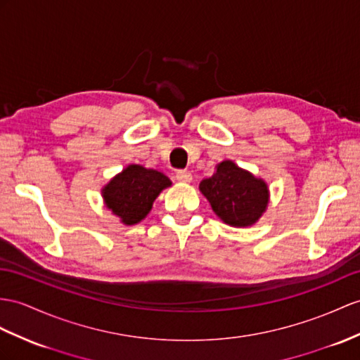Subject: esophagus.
Masks as SVG:
<instances>
[{
	"label": "esophagus",
	"instance_id": "esophagus-1",
	"mask_svg": "<svg viewBox=\"0 0 360 360\" xmlns=\"http://www.w3.org/2000/svg\"><path fill=\"white\" fill-rule=\"evenodd\" d=\"M175 179H177L181 183H189L192 180V174L186 169H180V171L175 172Z\"/></svg>",
	"mask_w": 360,
	"mask_h": 360
}]
</instances>
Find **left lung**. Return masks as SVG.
Instances as JSON below:
<instances>
[{
	"label": "left lung",
	"instance_id": "8db88e82",
	"mask_svg": "<svg viewBox=\"0 0 360 360\" xmlns=\"http://www.w3.org/2000/svg\"><path fill=\"white\" fill-rule=\"evenodd\" d=\"M200 191L209 200L214 212L235 227L255 223L269 201L266 183L231 160L218 165L212 177L200 183Z\"/></svg>",
	"mask_w": 360,
	"mask_h": 360
}]
</instances>
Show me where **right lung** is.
I'll list each match as a JSON object with an SVG mask.
<instances>
[{
    "label": "right lung",
    "instance_id": "obj_1",
    "mask_svg": "<svg viewBox=\"0 0 360 360\" xmlns=\"http://www.w3.org/2000/svg\"><path fill=\"white\" fill-rule=\"evenodd\" d=\"M171 186V180L155 169L129 165L103 188V200L122 223L136 224L150 212L154 200Z\"/></svg>",
    "mask_w": 360,
    "mask_h": 360
}]
</instances>
